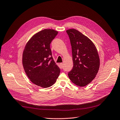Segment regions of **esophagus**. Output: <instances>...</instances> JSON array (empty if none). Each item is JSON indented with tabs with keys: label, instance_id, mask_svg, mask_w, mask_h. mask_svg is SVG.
I'll return each instance as SVG.
<instances>
[{
	"label": "esophagus",
	"instance_id": "obj_1",
	"mask_svg": "<svg viewBox=\"0 0 120 120\" xmlns=\"http://www.w3.org/2000/svg\"><path fill=\"white\" fill-rule=\"evenodd\" d=\"M60 67L61 68H62L63 67V63H60Z\"/></svg>",
	"mask_w": 120,
	"mask_h": 120
}]
</instances>
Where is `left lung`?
<instances>
[{
  "label": "left lung",
  "mask_w": 120,
  "mask_h": 120,
  "mask_svg": "<svg viewBox=\"0 0 120 120\" xmlns=\"http://www.w3.org/2000/svg\"><path fill=\"white\" fill-rule=\"evenodd\" d=\"M72 48L73 67L68 75L75 85L84 86L94 79L100 68L96 47L86 36L74 29L66 30Z\"/></svg>",
  "instance_id": "1"
}]
</instances>
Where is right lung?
<instances>
[{
  "mask_svg": "<svg viewBox=\"0 0 120 120\" xmlns=\"http://www.w3.org/2000/svg\"><path fill=\"white\" fill-rule=\"evenodd\" d=\"M53 29H44L33 35L23 51V69L33 83L43 88L53 85L60 69L52 56L50 44L57 35Z\"/></svg>",
  "mask_w": 120,
  "mask_h": 120,
  "instance_id": "obj_1",
  "label": "right lung"
}]
</instances>
